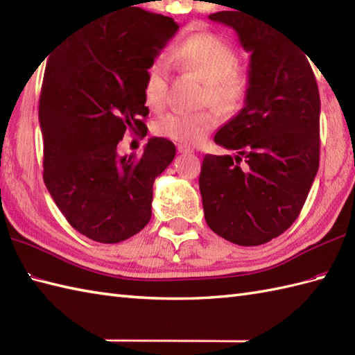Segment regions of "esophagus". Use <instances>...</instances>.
<instances>
[{"mask_svg": "<svg viewBox=\"0 0 355 355\" xmlns=\"http://www.w3.org/2000/svg\"><path fill=\"white\" fill-rule=\"evenodd\" d=\"M177 149H178L180 154H192L193 153V149L189 148V146H186V145H178Z\"/></svg>", "mask_w": 355, "mask_h": 355, "instance_id": "34e87169", "label": "esophagus"}]
</instances>
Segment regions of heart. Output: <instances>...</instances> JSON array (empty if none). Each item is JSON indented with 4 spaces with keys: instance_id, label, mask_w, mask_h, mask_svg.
I'll use <instances>...</instances> for the list:
<instances>
[{
    "instance_id": "1",
    "label": "heart",
    "mask_w": 355,
    "mask_h": 355,
    "mask_svg": "<svg viewBox=\"0 0 355 355\" xmlns=\"http://www.w3.org/2000/svg\"><path fill=\"white\" fill-rule=\"evenodd\" d=\"M171 62L180 71L197 76L205 88L201 103L212 105L221 114L235 116L244 108L250 89L248 73L239 67L238 51L230 42L212 32H201L175 42ZM168 92V67L160 59L148 65L143 82V99L149 108H162ZM216 119L210 111L171 112L158 119L154 131L163 139L193 146L214 131Z\"/></svg>"
}]
</instances>
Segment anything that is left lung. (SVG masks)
<instances>
[{
  "label": "left lung",
  "mask_w": 355,
  "mask_h": 355,
  "mask_svg": "<svg viewBox=\"0 0 355 355\" xmlns=\"http://www.w3.org/2000/svg\"><path fill=\"white\" fill-rule=\"evenodd\" d=\"M250 51L248 97L215 134L236 155L202 158L205 218L233 244H266L296 221L319 169L320 97L305 53L267 21L236 9L212 13Z\"/></svg>",
  "instance_id": "obj_1"
}]
</instances>
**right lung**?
Segmentation results:
<instances>
[{"label": "right lung", "instance_id": "1", "mask_svg": "<svg viewBox=\"0 0 355 355\" xmlns=\"http://www.w3.org/2000/svg\"><path fill=\"white\" fill-rule=\"evenodd\" d=\"M178 24L131 7L97 22L50 56L40 123L44 183L65 220L87 238L116 244L150 220L155 178L175 157L168 139H149L141 157L117 155L130 130L145 137L148 65Z\"/></svg>", "mask_w": 355, "mask_h": 355}]
</instances>
